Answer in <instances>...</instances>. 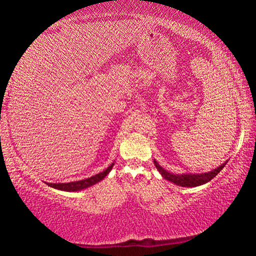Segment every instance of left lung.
<instances>
[{"mask_svg": "<svg viewBox=\"0 0 256 256\" xmlns=\"http://www.w3.org/2000/svg\"><path fill=\"white\" fill-rule=\"evenodd\" d=\"M227 162L222 164V166H219L218 168H216L214 170H212L210 172H204V174H198V175H174L172 174V172H168L159 166V164L154 162L156 167H157V170H159L160 174L162 175L164 178H166L167 180H170L172 183H175L176 185H180V186H188V188H193V186H198V185H202L206 183V182L211 180L214 177H216V175L219 174L220 170H222L224 167V164Z\"/></svg>", "mask_w": 256, "mask_h": 256, "instance_id": "1", "label": "left lung"}]
</instances>
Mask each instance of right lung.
Instances as JSON below:
<instances>
[{
    "label": "right lung",
    "mask_w": 256,
    "mask_h": 256,
    "mask_svg": "<svg viewBox=\"0 0 256 256\" xmlns=\"http://www.w3.org/2000/svg\"><path fill=\"white\" fill-rule=\"evenodd\" d=\"M114 164H112L110 167L106 168L105 170L99 172V174L89 177V178L82 180H78V182H71V183H58V184H52V183H47V185L50 186V188H54L56 190H68V192H74V190H80L89 188V186H92L94 184L100 182L104 177L107 176L108 172L112 170Z\"/></svg>",
    "instance_id": "1"
}]
</instances>
